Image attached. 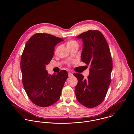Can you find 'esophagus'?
<instances>
[{
    "instance_id": "obj_1",
    "label": "esophagus",
    "mask_w": 134,
    "mask_h": 134,
    "mask_svg": "<svg viewBox=\"0 0 134 134\" xmlns=\"http://www.w3.org/2000/svg\"><path fill=\"white\" fill-rule=\"evenodd\" d=\"M68 73V76L69 77H70V76H71L73 75V74H72L71 72H69Z\"/></svg>"
}]
</instances>
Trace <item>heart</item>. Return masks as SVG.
Instances as JSON below:
<instances>
[{"label":"heart","instance_id":"b5f03b06","mask_svg":"<svg viewBox=\"0 0 134 134\" xmlns=\"http://www.w3.org/2000/svg\"><path fill=\"white\" fill-rule=\"evenodd\" d=\"M75 43H77V42L73 40H69L67 42L66 45H67V46L68 47H69L71 46H72L73 45H74Z\"/></svg>","mask_w":134,"mask_h":134}]
</instances>
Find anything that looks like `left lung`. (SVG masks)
Returning a JSON list of instances; mask_svg holds the SVG:
<instances>
[{
    "mask_svg": "<svg viewBox=\"0 0 134 134\" xmlns=\"http://www.w3.org/2000/svg\"><path fill=\"white\" fill-rule=\"evenodd\" d=\"M77 38L83 43L81 59L90 66L89 76L73 74L78 81L75 87L77 100L83 106L93 108L102 103L111 82L112 59L109 46L103 34L97 30H89Z\"/></svg>",
    "mask_w": 134,
    "mask_h": 134,
    "instance_id": "8db88e82",
    "label": "left lung"
}]
</instances>
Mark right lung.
I'll return each mask as SVG.
<instances>
[{
  "mask_svg": "<svg viewBox=\"0 0 134 134\" xmlns=\"http://www.w3.org/2000/svg\"><path fill=\"white\" fill-rule=\"evenodd\" d=\"M63 40L51 34L37 33L27 41L22 52V83L30 99L38 106H51L61 96L68 73L62 70L49 75L46 65L52 60L54 46Z\"/></svg>",
  "mask_w": 134,
  "mask_h": 134,
  "instance_id": "add662e5",
  "label": "right lung"
}]
</instances>
